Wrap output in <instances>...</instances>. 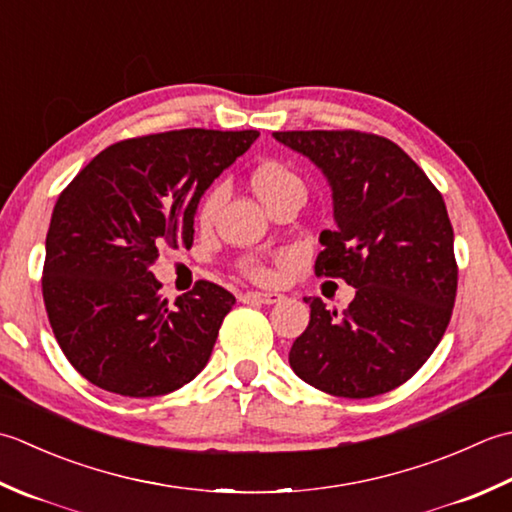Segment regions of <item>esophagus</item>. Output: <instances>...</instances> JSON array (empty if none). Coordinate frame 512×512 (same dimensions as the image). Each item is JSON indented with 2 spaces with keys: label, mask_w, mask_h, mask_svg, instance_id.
Here are the masks:
<instances>
[{
  "label": "esophagus",
  "mask_w": 512,
  "mask_h": 512,
  "mask_svg": "<svg viewBox=\"0 0 512 512\" xmlns=\"http://www.w3.org/2000/svg\"><path fill=\"white\" fill-rule=\"evenodd\" d=\"M243 300L245 302H260V305H274V302L283 300V296L274 294V291H247Z\"/></svg>",
  "instance_id": "34e87169"
}]
</instances>
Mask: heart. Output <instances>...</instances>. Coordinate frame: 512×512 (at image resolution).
<instances>
[{
    "label": "heart",
    "instance_id": "heart-1",
    "mask_svg": "<svg viewBox=\"0 0 512 512\" xmlns=\"http://www.w3.org/2000/svg\"><path fill=\"white\" fill-rule=\"evenodd\" d=\"M252 187L260 201L267 205L271 198H276L289 190H302V181L289 168H285V165L263 163V165H258L252 174ZM225 194H227L225 185H216L214 190L207 192L201 207H198V218H201V223L214 221V216L218 214V210H221V205L225 201ZM243 269H245V274L254 280L269 278L267 267L256 263V260H247Z\"/></svg>",
    "mask_w": 512,
    "mask_h": 512
}]
</instances>
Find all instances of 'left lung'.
Here are the masks:
<instances>
[{"mask_svg":"<svg viewBox=\"0 0 512 512\" xmlns=\"http://www.w3.org/2000/svg\"><path fill=\"white\" fill-rule=\"evenodd\" d=\"M325 174L336 227L320 234L316 276L356 298L342 314L320 298L289 351L300 380L338 398L400 387L429 360L453 314L457 263L442 194L400 145L356 130L274 132Z\"/></svg>","mask_w":512,"mask_h":512,"instance_id":"8db88e82","label":"left lung"}]
</instances>
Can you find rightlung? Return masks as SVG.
<instances>
[{
    "label": "right lung",
    "instance_id": "right-lung-1",
    "mask_svg": "<svg viewBox=\"0 0 512 512\" xmlns=\"http://www.w3.org/2000/svg\"><path fill=\"white\" fill-rule=\"evenodd\" d=\"M256 130H174L99 152L59 194L46 234V314L64 356L95 387L154 398L194 380L236 298L210 280L170 305L150 267L190 249L207 187Z\"/></svg>",
    "mask_w": 512,
    "mask_h": 512
}]
</instances>
